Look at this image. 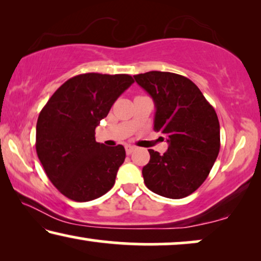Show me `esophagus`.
I'll return each instance as SVG.
<instances>
[{
  "instance_id": "esophagus-1",
  "label": "esophagus",
  "mask_w": 261,
  "mask_h": 261,
  "mask_svg": "<svg viewBox=\"0 0 261 261\" xmlns=\"http://www.w3.org/2000/svg\"><path fill=\"white\" fill-rule=\"evenodd\" d=\"M134 149H135L134 146H130V145L126 146V153H127V154H132V152H133Z\"/></svg>"
}]
</instances>
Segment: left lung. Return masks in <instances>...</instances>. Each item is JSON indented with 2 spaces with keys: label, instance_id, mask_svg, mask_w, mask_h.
<instances>
[{
  "label": "left lung",
  "instance_id": "1",
  "mask_svg": "<svg viewBox=\"0 0 261 261\" xmlns=\"http://www.w3.org/2000/svg\"><path fill=\"white\" fill-rule=\"evenodd\" d=\"M134 80L155 106L154 130L166 135L164 154L148 149L142 169L149 190L167 198H184L203 184L220 152L215 109L194 82L180 74L149 71Z\"/></svg>",
  "mask_w": 261,
  "mask_h": 261
}]
</instances>
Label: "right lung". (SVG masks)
Listing matches in <instances>:
<instances>
[{
  "label": "right lung",
  "instance_id": "add662e5",
  "mask_svg": "<svg viewBox=\"0 0 261 261\" xmlns=\"http://www.w3.org/2000/svg\"><path fill=\"white\" fill-rule=\"evenodd\" d=\"M133 83L129 74H78L57 89L39 114L38 158L67 198L92 201L114 187L126 151L122 145L96 142L95 129Z\"/></svg>",
  "mask_w": 261,
  "mask_h": 261
}]
</instances>
